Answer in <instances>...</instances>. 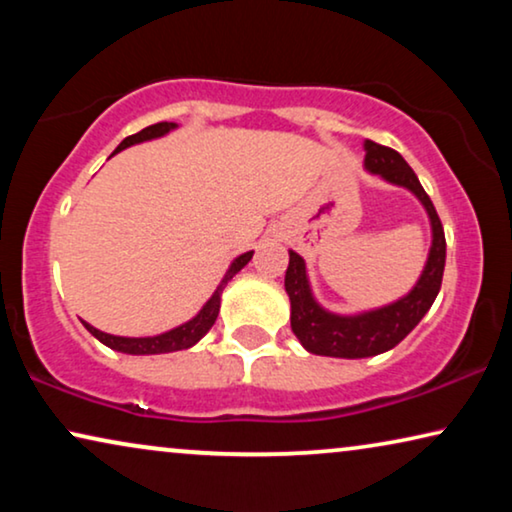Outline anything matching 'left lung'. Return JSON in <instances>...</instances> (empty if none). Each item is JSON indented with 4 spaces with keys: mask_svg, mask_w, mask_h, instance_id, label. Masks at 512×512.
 I'll return each instance as SVG.
<instances>
[{
    "mask_svg": "<svg viewBox=\"0 0 512 512\" xmlns=\"http://www.w3.org/2000/svg\"><path fill=\"white\" fill-rule=\"evenodd\" d=\"M368 172L380 174L391 184L412 191L422 202L431 219V251L426 258L422 277L417 279L415 289L396 303L384 305L380 310L342 317L321 307L312 296L307 282L305 261L296 251H289V268H286L284 286L291 300V328L307 352L319 356H338V359H366L394 349L412 328H415L436 300L445 270V230L438 219L436 207L419 184L417 174L405 163L403 156L389 146L375 144L366 139Z\"/></svg>",
    "mask_w": 512,
    "mask_h": 512,
    "instance_id": "8db88e82",
    "label": "left lung"
}]
</instances>
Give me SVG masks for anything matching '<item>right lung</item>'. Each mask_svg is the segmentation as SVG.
<instances>
[{"instance_id": "obj_1", "label": "right lung", "mask_w": 512, "mask_h": 512, "mask_svg": "<svg viewBox=\"0 0 512 512\" xmlns=\"http://www.w3.org/2000/svg\"><path fill=\"white\" fill-rule=\"evenodd\" d=\"M177 128V123H156V125H149V128L139 130L137 135H130L125 137L121 144H118L116 151H123L128 149L132 144H139V142H149V139H156V137H163L167 132ZM251 256H254V251H247V254L237 256L233 263H230V268L226 272V277H223V282L219 284V289L214 291V296L207 300L205 307L195 314L191 321H186V324H181L177 328H172V331L167 333H160V335H153V338H121V335H109L104 331H97L95 326H90L83 321V326L88 328L90 333L95 335L97 340L102 342V345H107L111 349H116V352H123V354H167V352H179V349H188L193 347L195 342H198L202 335H205L209 328L214 326L216 317H219V307H221V293L226 289V284L233 279L237 272H240L244 265L251 261Z\"/></svg>"}]
</instances>
